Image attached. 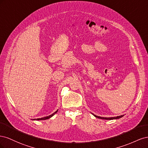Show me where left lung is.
Instances as JSON below:
<instances>
[{"mask_svg":"<svg viewBox=\"0 0 148 148\" xmlns=\"http://www.w3.org/2000/svg\"><path fill=\"white\" fill-rule=\"evenodd\" d=\"M94 116H95V117L96 118H98V119H104V120H114V119H120V118H122L123 115H120V116H117V117H99V116H97L95 114H92Z\"/></svg>","mask_w":148,"mask_h":148,"instance_id":"left-lung-1","label":"left lung"}]
</instances>
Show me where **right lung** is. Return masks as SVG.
Returning a JSON list of instances; mask_svg holds the SVG:
<instances>
[{
  "instance_id": "add662e5",
  "label": "right lung",
  "mask_w": 148,
  "mask_h": 148,
  "mask_svg": "<svg viewBox=\"0 0 148 148\" xmlns=\"http://www.w3.org/2000/svg\"><path fill=\"white\" fill-rule=\"evenodd\" d=\"M57 111H58V110H56L54 113H53L52 114H51V115H49V116H47V117H43V118H41V119H33L34 120H47V119H50V118H51L53 115H55V114H56L57 112Z\"/></svg>"
}]
</instances>
